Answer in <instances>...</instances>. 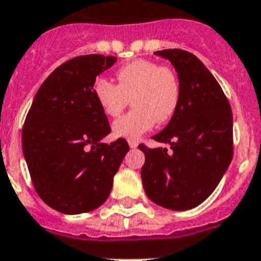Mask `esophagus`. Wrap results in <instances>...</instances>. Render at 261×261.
<instances>
[{
  "instance_id": "34e87169",
  "label": "esophagus",
  "mask_w": 261,
  "mask_h": 261,
  "mask_svg": "<svg viewBox=\"0 0 261 261\" xmlns=\"http://www.w3.org/2000/svg\"><path fill=\"white\" fill-rule=\"evenodd\" d=\"M128 146L131 148H135L138 146V141H135V139H128Z\"/></svg>"
}]
</instances>
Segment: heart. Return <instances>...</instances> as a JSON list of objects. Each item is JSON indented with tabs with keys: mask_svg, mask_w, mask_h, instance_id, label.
Instances as JSON below:
<instances>
[{
	"mask_svg": "<svg viewBox=\"0 0 261 261\" xmlns=\"http://www.w3.org/2000/svg\"><path fill=\"white\" fill-rule=\"evenodd\" d=\"M118 85L109 78L94 81L93 93L106 115L117 117L133 102V110L113 123L117 137L139 138L156 123L171 120L181 99L178 74L150 60H137L117 71Z\"/></svg>",
	"mask_w": 261,
	"mask_h": 261,
	"instance_id": "obj_1",
	"label": "heart"
}]
</instances>
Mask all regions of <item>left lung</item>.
Segmentation results:
<instances>
[{"instance_id":"obj_1","label":"left lung","mask_w":261,"mask_h":261,"mask_svg":"<svg viewBox=\"0 0 261 261\" xmlns=\"http://www.w3.org/2000/svg\"><path fill=\"white\" fill-rule=\"evenodd\" d=\"M178 71L181 99L170 123L152 139L167 148H139L146 161L141 176L144 191L158 205L191 210L208 198L233 155L232 111L222 87L194 54L181 49L155 51Z\"/></svg>"}]
</instances>
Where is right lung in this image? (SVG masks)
Returning <instances> with one entry per match:
<instances>
[{
    "label": "right lung",
    "mask_w": 261,
    "mask_h": 261,
    "mask_svg": "<svg viewBox=\"0 0 261 261\" xmlns=\"http://www.w3.org/2000/svg\"><path fill=\"white\" fill-rule=\"evenodd\" d=\"M115 61L87 54L62 63L41 85L25 118L22 150L33 186L46 204L62 214L103 204L130 150L123 138L100 143L111 127L93 85Z\"/></svg>",
    "instance_id": "add662e5"
}]
</instances>
